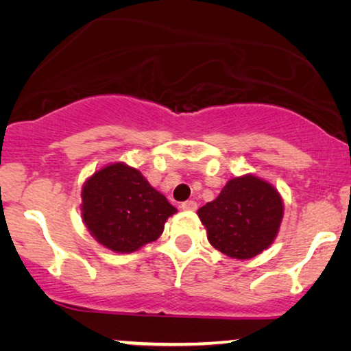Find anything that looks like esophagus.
<instances>
[{"label":"esophagus","instance_id":"obj_1","mask_svg":"<svg viewBox=\"0 0 351 351\" xmlns=\"http://www.w3.org/2000/svg\"><path fill=\"white\" fill-rule=\"evenodd\" d=\"M182 210H195L196 209V203L195 201H185V203L180 204Z\"/></svg>","mask_w":351,"mask_h":351}]
</instances>
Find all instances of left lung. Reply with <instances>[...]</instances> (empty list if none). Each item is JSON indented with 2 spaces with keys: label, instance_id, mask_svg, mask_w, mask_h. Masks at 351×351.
<instances>
[{
  "label": "left lung",
  "instance_id": "obj_1",
  "mask_svg": "<svg viewBox=\"0 0 351 351\" xmlns=\"http://www.w3.org/2000/svg\"><path fill=\"white\" fill-rule=\"evenodd\" d=\"M196 214L208 232L210 246L227 257L247 261L275 241L285 203L270 182L244 174L230 179L217 198Z\"/></svg>",
  "mask_w": 351,
  "mask_h": 351
}]
</instances>
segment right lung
<instances>
[{"label":"right lung","mask_w":351,"mask_h":351,"mask_svg":"<svg viewBox=\"0 0 351 351\" xmlns=\"http://www.w3.org/2000/svg\"><path fill=\"white\" fill-rule=\"evenodd\" d=\"M80 209L90 237L118 254L156 241L177 213L141 171L123 161L108 162L86 179Z\"/></svg>","instance_id":"1"}]
</instances>
